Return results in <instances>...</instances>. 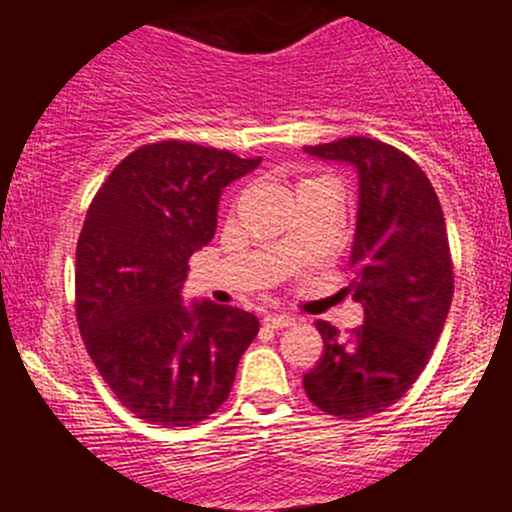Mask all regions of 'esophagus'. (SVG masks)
<instances>
[{
    "mask_svg": "<svg viewBox=\"0 0 512 512\" xmlns=\"http://www.w3.org/2000/svg\"><path fill=\"white\" fill-rule=\"evenodd\" d=\"M262 324L267 329H285L292 327L294 317H289V314H267V317H262Z\"/></svg>",
    "mask_w": 512,
    "mask_h": 512,
    "instance_id": "1",
    "label": "esophagus"
}]
</instances>
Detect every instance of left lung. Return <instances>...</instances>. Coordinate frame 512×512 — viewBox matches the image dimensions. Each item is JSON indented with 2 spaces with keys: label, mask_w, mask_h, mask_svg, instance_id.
Wrapping results in <instances>:
<instances>
[{
  "label": "left lung",
  "mask_w": 512,
  "mask_h": 512,
  "mask_svg": "<svg viewBox=\"0 0 512 512\" xmlns=\"http://www.w3.org/2000/svg\"><path fill=\"white\" fill-rule=\"evenodd\" d=\"M304 151L359 173L347 292L364 324L342 337L319 319L324 354L304 374L317 409L354 421L396 404L431 359L453 299L451 247L436 190L404 151L364 136Z\"/></svg>",
  "instance_id": "obj_1"
}]
</instances>
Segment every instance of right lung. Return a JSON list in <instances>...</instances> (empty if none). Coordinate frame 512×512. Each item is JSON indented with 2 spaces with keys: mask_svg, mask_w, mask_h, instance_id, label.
<instances>
[{
  "mask_svg": "<svg viewBox=\"0 0 512 512\" xmlns=\"http://www.w3.org/2000/svg\"><path fill=\"white\" fill-rule=\"evenodd\" d=\"M257 165L198 143H148L91 200L76 245V322L98 374L148 423L215 414L260 332L245 309L185 307L180 294L188 260L213 240L223 188Z\"/></svg>",
  "mask_w": 512,
  "mask_h": 512,
  "instance_id": "obj_1",
  "label": "right lung"
}]
</instances>
